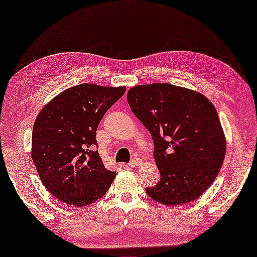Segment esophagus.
Returning <instances> with one entry per match:
<instances>
[{
    "label": "esophagus",
    "mask_w": 257,
    "mask_h": 257,
    "mask_svg": "<svg viewBox=\"0 0 257 257\" xmlns=\"http://www.w3.org/2000/svg\"><path fill=\"white\" fill-rule=\"evenodd\" d=\"M141 164H142L141 159L134 158L133 161H131V162L128 163V166H130V167H137V166H139V165H141Z\"/></svg>",
    "instance_id": "obj_1"
}]
</instances>
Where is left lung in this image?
<instances>
[{
    "mask_svg": "<svg viewBox=\"0 0 257 257\" xmlns=\"http://www.w3.org/2000/svg\"><path fill=\"white\" fill-rule=\"evenodd\" d=\"M131 110L153 137L161 181L146 188L166 206L188 204L211 187L226 153V140L214 104L204 94L168 83L133 86Z\"/></svg>",
    "mask_w": 257,
    "mask_h": 257,
    "instance_id": "left-lung-1",
    "label": "left lung"
}]
</instances>
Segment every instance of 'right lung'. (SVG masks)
Masks as SVG:
<instances>
[{"label": "right lung", "instance_id": "add662e5", "mask_svg": "<svg viewBox=\"0 0 257 257\" xmlns=\"http://www.w3.org/2000/svg\"><path fill=\"white\" fill-rule=\"evenodd\" d=\"M125 86L79 84L41 109L32 134V159L48 191L75 207L93 204L110 188L116 172L107 170L95 149V133Z\"/></svg>", "mask_w": 257, "mask_h": 257}]
</instances>
